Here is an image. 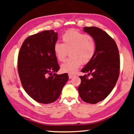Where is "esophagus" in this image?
I'll list each match as a JSON object with an SVG mask.
<instances>
[{
	"mask_svg": "<svg viewBox=\"0 0 134 134\" xmlns=\"http://www.w3.org/2000/svg\"><path fill=\"white\" fill-rule=\"evenodd\" d=\"M69 79H71V78L73 77H74V74H72L69 73Z\"/></svg>",
	"mask_w": 134,
	"mask_h": 134,
	"instance_id": "obj_1",
	"label": "esophagus"
}]
</instances>
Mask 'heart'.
<instances>
[{"instance_id":"b5f03b06","label":"heart","mask_w":134,"mask_h":134,"mask_svg":"<svg viewBox=\"0 0 134 134\" xmlns=\"http://www.w3.org/2000/svg\"><path fill=\"white\" fill-rule=\"evenodd\" d=\"M62 40V44L57 42L54 45L56 58L60 62H64L69 52L71 56L61 65L63 72L74 73L81 63L87 64L94 56L96 45L91 35L71 29L63 35Z\"/></svg>"}]
</instances>
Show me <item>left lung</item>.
I'll return each mask as SVG.
<instances>
[{"label":"left lung","instance_id":"8db88e82","mask_svg":"<svg viewBox=\"0 0 134 134\" xmlns=\"http://www.w3.org/2000/svg\"><path fill=\"white\" fill-rule=\"evenodd\" d=\"M85 32L93 38L96 45L94 56L81 72L91 74L80 76L81 83L78 92L86 103L96 104L110 93L119 75V54L116 42L102 29L97 27H85Z\"/></svg>","mask_w":134,"mask_h":134}]
</instances>
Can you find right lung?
<instances>
[{
    "label": "right lung",
    "mask_w": 134,
    "mask_h": 134,
    "mask_svg": "<svg viewBox=\"0 0 134 134\" xmlns=\"http://www.w3.org/2000/svg\"><path fill=\"white\" fill-rule=\"evenodd\" d=\"M58 33L44 31L29 36L20 49L18 70L22 85L31 98L48 104L57 99L69 79L67 73L57 74L60 69L54 53Z\"/></svg>",
    "instance_id": "right-lung-1"
}]
</instances>
